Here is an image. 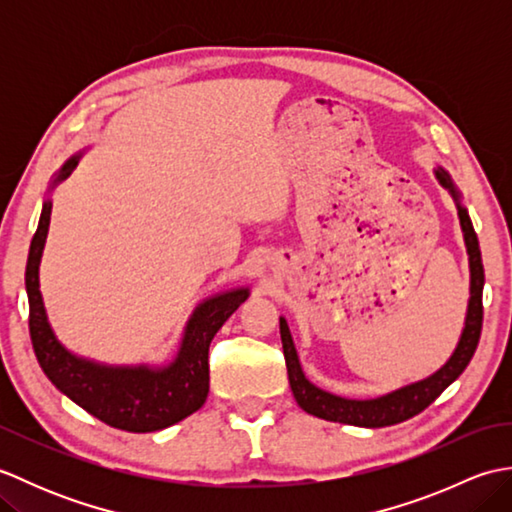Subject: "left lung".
Instances as JSON below:
<instances>
[{
  "label": "left lung",
  "instance_id": "left-lung-1",
  "mask_svg": "<svg viewBox=\"0 0 512 512\" xmlns=\"http://www.w3.org/2000/svg\"><path fill=\"white\" fill-rule=\"evenodd\" d=\"M433 176L440 182V187L447 191L455 209H458L460 217V228L466 246V255H469V303H466V317H464V328L460 332L458 345L451 352L436 372L424 376L420 380H413L409 385H402L398 389H391L387 394H380L374 398H347L341 394H332V391L314 385L312 380L306 376L299 361L295 341H292V334L288 328L286 317H279V330H281V343H284V358L288 367V380L292 396H295L297 405L312 413V416L330 420V422H343V424H354V427H365V429H378V427H389V424L405 422L413 416H418L422 409H427L433 400H436L444 389H447L455 378H458L466 365L471 363L475 354L477 341H480L482 332V290H484V266H482V253H480V242H477V235L473 231L471 217L466 206L462 204V193L458 184L453 182L451 173L436 165L433 167Z\"/></svg>",
  "mask_w": 512,
  "mask_h": 512
}]
</instances>
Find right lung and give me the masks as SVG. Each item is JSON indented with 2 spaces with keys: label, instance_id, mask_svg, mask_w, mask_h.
<instances>
[{
  "label": "right lung",
  "instance_id": "add662e5",
  "mask_svg": "<svg viewBox=\"0 0 512 512\" xmlns=\"http://www.w3.org/2000/svg\"><path fill=\"white\" fill-rule=\"evenodd\" d=\"M88 149L70 156L52 176L37 233L30 244L26 292L32 347L50 383L94 418L129 433L160 431L204 405L209 396V345L224 321L248 299L250 288H228L202 299L184 323L178 350L167 363L107 365L68 350L54 334L43 306L39 266L50 228L52 191L70 176Z\"/></svg>",
  "mask_w": 512,
  "mask_h": 512
}]
</instances>
